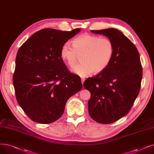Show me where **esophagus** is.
<instances>
[{"instance_id":"obj_1","label":"esophagus","mask_w":154,"mask_h":154,"mask_svg":"<svg viewBox=\"0 0 154 154\" xmlns=\"http://www.w3.org/2000/svg\"><path fill=\"white\" fill-rule=\"evenodd\" d=\"M85 80V79L84 78H83V77H82V78H81V81H82V84L84 82Z\"/></svg>"}]
</instances>
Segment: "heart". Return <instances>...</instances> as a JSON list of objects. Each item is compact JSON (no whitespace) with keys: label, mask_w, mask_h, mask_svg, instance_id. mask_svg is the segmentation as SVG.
Returning <instances> with one entry per match:
<instances>
[{"label":"heart","mask_w":154,"mask_h":154,"mask_svg":"<svg viewBox=\"0 0 154 154\" xmlns=\"http://www.w3.org/2000/svg\"><path fill=\"white\" fill-rule=\"evenodd\" d=\"M115 52L112 40L108 37L85 33L62 45L60 55L68 66L75 63L77 56L80 55V63L71 69L74 74L81 77L99 74L103 71L111 62Z\"/></svg>","instance_id":"heart-1"}]
</instances>
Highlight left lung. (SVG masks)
Returning a JSON list of instances; mask_svg holds the SVG:
<instances>
[{
  "instance_id": "8db88e82",
  "label": "left lung",
  "mask_w": 154,
  "mask_h": 154,
  "mask_svg": "<svg viewBox=\"0 0 154 154\" xmlns=\"http://www.w3.org/2000/svg\"><path fill=\"white\" fill-rule=\"evenodd\" d=\"M91 32L111 39L115 52L109 66L83 84L91 94L88 113L97 122L112 124L128 114L139 95L142 78L140 55L135 45L117 29Z\"/></svg>"
}]
</instances>
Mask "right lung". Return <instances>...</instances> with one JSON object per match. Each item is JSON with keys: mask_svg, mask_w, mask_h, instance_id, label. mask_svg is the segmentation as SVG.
<instances>
[{"mask_svg": "<svg viewBox=\"0 0 154 154\" xmlns=\"http://www.w3.org/2000/svg\"><path fill=\"white\" fill-rule=\"evenodd\" d=\"M80 30L44 29L19 48L13 75L15 94L23 112L35 122L58 120L67 100L82 89L80 77L68 70L60 55L62 45Z\"/></svg>", "mask_w": 154, "mask_h": 154, "instance_id": "obj_1", "label": "right lung"}]
</instances>
